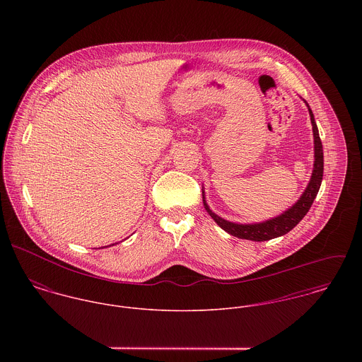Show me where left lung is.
I'll use <instances>...</instances> for the list:
<instances>
[{"instance_id": "8db88e82", "label": "left lung", "mask_w": 362, "mask_h": 362, "mask_svg": "<svg viewBox=\"0 0 362 362\" xmlns=\"http://www.w3.org/2000/svg\"><path fill=\"white\" fill-rule=\"evenodd\" d=\"M305 102V100H304ZM308 111H310V124H312V132H313V153H315V160H313V170H312V175H310V182L305 188V191L303 192V195L300 197V199L293 205L288 207L287 210H284L281 214L260 221V223H233L228 220H224L223 217L217 216L206 204V198H205V191L202 189V198H204V206L206 209L207 213L210 214V217L217 223V226H220L224 231H227L228 234L243 238V240H251V241H267L272 238H277L281 237L284 234H287L288 231H291L303 218L304 216L308 213L317 192L322 184V177H323V149H322V142L319 138V131L315 122V117L313 112L310 110V104L307 103Z\"/></svg>"}]
</instances>
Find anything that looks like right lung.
Returning <instances> with one entry per match:
<instances>
[{"mask_svg": "<svg viewBox=\"0 0 362 362\" xmlns=\"http://www.w3.org/2000/svg\"><path fill=\"white\" fill-rule=\"evenodd\" d=\"M111 245H114V244H111ZM111 245H108V247H111Z\"/></svg>", "mask_w": 362, "mask_h": 362, "instance_id": "add662e5", "label": "right lung"}]
</instances>
